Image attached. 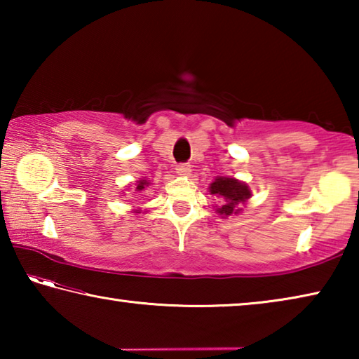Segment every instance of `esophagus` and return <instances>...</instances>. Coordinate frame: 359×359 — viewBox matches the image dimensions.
Listing matches in <instances>:
<instances>
[{
	"mask_svg": "<svg viewBox=\"0 0 359 359\" xmlns=\"http://www.w3.org/2000/svg\"><path fill=\"white\" fill-rule=\"evenodd\" d=\"M175 172H177L179 175H190L191 166L190 165H177V168H175Z\"/></svg>",
	"mask_w": 359,
	"mask_h": 359,
	"instance_id": "obj_1",
	"label": "esophagus"
}]
</instances>
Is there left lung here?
I'll list each match as a JSON object with an SVG mask.
<instances>
[{
	"label": "left lung",
	"instance_id": "obj_1",
	"mask_svg": "<svg viewBox=\"0 0 359 359\" xmlns=\"http://www.w3.org/2000/svg\"><path fill=\"white\" fill-rule=\"evenodd\" d=\"M209 193L220 199V205H214V209L222 218L241 214L242 205L252 198L250 187L229 175H217L209 184Z\"/></svg>",
	"mask_w": 359,
	"mask_h": 359
}]
</instances>
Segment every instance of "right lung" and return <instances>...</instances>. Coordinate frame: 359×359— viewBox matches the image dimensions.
<instances>
[{
  "instance_id": "1",
  "label": "right lung",
  "mask_w": 359,
  "mask_h": 359,
  "mask_svg": "<svg viewBox=\"0 0 359 359\" xmlns=\"http://www.w3.org/2000/svg\"><path fill=\"white\" fill-rule=\"evenodd\" d=\"M150 185V180H147V179H139L137 182H136V190L135 191H144L145 188H147ZM125 194V193H123ZM133 212H135V214H141V209H133Z\"/></svg>"
}]
</instances>
